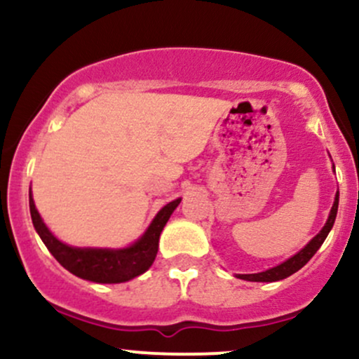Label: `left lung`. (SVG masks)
Segmentation results:
<instances>
[{
    "label": "left lung",
    "instance_id": "obj_1",
    "mask_svg": "<svg viewBox=\"0 0 359 359\" xmlns=\"http://www.w3.org/2000/svg\"><path fill=\"white\" fill-rule=\"evenodd\" d=\"M337 205H339V192H336L334 204H332L331 212H329V217H327V221H325L324 228L320 229V231L317 233L316 236L312 238V240L309 241L297 255H294V257L288 258L287 262L280 263V265L273 266V269H270V270L259 271V273H248V275L238 273L236 277L241 280H248V282H277V280H283V278L290 277V275L295 273V271H299L304 265H306L309 259L314 257L316 251L320 248V245H323L325 238H327L329 231H331V228L334 226Z\"/></svg>",
    "mask_w": 359,
    "mask_h": 359
}]
</instances>
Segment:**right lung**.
Listing matches in <instances>:
<instances>
[{"label":"right lung","mask_w":359,"mask_h":359,"mask_svg":"<svg viewBox=\"0 0 359 359\" xmlns=\"http://www.w3.org/2000/svg\"><path fill=\"white\" fill-rule=\"evenodd\" d=\"M30 214L32 222H34L36 233L42 238L48 251L53 258L69 270L76 277L90 280L96 283H121L128 280L138 277L143 271H147L154 263L158 251V240L163 226L167 224L170 214L175 211L177 205L182 199H175L160 209L155 219L148 226V229L135 241L133 245L121 250H108V248H74V246L65 245L57 240L53 234L48 231L45 222L36 211L34 197H32L30 189Z\"/></svg>","instance_id":"add662e5"}]
</instances>
